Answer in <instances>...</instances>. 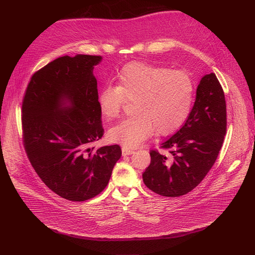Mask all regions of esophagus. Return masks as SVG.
<instances>
[{
    "label": "esophagus",
    "instance_id": "obj_1",
    "mask_svg": "<svg viewBox=\"0 0 255 255\" xmlns=\"http://www.w3.org/2000/svg\"><path fill=\"white\" fill-rule=\"evenodd\" d=\"M133 153H134L133 150H130L127 148H122V154H123V156H126V155H131Z\"/></svg>",
    "mask_w": 255,
    "mask_h": 255
}]
</instances>
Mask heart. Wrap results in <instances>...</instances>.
<instances>
[{"label": "heart", "instance_id": "obj_1", "mask_svg": "<svg viewBox=\"0 0 255 255\" xmlns=\"http://www.w3.org/2000/svg\"><path fill=\"white\" fill-rule=\"evenodd\" d=\"M194 94V81L184 71L140 61L125 64L117 76V85H106L99 92L98 104L108 121L120 116L126 101H133L134 115L110 128L108 139L131 149L154 131L161 136L173 133L189 117Z\"/></svg>", "mask_w": 255, "mask_h": 255}]
</instances>
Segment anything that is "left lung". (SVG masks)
Masks as SVG:
<instances>
[{
  "mask_svg": "<svg viewBox=\"0 0 255 255\" xmlns=\"http://www.w3.org/2000/svg\"><path fill=\"white\" fill-rule=\"evenodd\" d=\"M226 101L214 73L197 87L196 101L182 127L151 150V162L142 173L149 190L163 197H179L200 183L214 165L226 134Z\"/></svg>",
  "mask_w": 255,
  "mask_h": 255,
  "instance_id": "left-lung-1",
  "label": "left lung"
}]
</instances>
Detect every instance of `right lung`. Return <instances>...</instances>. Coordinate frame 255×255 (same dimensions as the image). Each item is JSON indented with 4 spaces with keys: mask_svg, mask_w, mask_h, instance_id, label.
Segmentation results:
<instances>
[{
    "mask_svg": "<svg viewBox=\"0 0 255 255\" xmlns=\"http://www.w3.org/2000/svg\"><path fill=\"white\" fill-rule=\"evenodd\" d=\"M96 55L55 59L32 75L21 104L27 156L51 191L85 201L108 184L122 156L119 145L90 147L104 134L98 104Z\"/></svg>",
    "mask_w": 255,
    "mask_h": 255,
    "instance_id": "add662e5",
    "label": "right lung"
}]
</instances>
